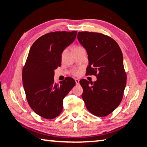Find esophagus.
<instances>
[{"mask_svg":"<svg viewBox=\"0 0 147 147\" xmlns=\"http://www.w3.org/2000/svg\"><path fill=\"white\" fill-rule=\"evenodd\" d=\"M74 80H75V82H76V85H79V83H80V80H79L78 79H75Z\"/></svg>","mask_w":147,"mask_h":147,"instance_id":"obj_1","label":"esophagus"}]
</instances>
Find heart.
Segmentation results:
<instances>
[{
    "instance_id": "obj_1",
    "label": "heart",
    "mask_w": 147,
    "mask_h": 147,
    "mask_svg": "<svg viewBox=\"0 0 147 147\" xmlns=\"http://www.w3.org/2000/svg\"><path fill=\"white\" fill-rule=\"evenodd\" d=\"M83 49L82 47H81V46H77V47H76L75 48H74V51H77V50H79V49ZM78 73V72H76V71L74 72V74H77Z\"/></svg>"
}]
</instances>
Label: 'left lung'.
Returning <instances> with one entry per match:
<instances>
[{
    "mask_svg": "<svg viewBox=\"0 0 147 147\" xmlns=\"http://www.w3.org/2000/svg\"><path fill=\"white\" fill-rule=\"evenodd\" d=\"M78 40L88 54L86 74L97 78L93 83L80 81L83 100L92 114L106 116L120 104L126 87L123 53L114 39L102 33L79 32Z\"/></svg>",
    "mask_w": 147,
    "mask_h": 147,
    "instance_id": "obj_1",
    "label": "left lung"
}]
</instances>
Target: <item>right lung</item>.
Returning <instances> with one entry per match:
<instances>
[{"label":"right lung","mask_w":147,"mask_h":147,"mask_svg":"<svg viewBox=\"0 0 147 147\" xmlns=\"http://www.w3.org/2000/svg\"><path fill=\"white\" fill-rule=\"evenodd\" d=\"M77 32H55L40 37L31 47L23 69V85L28 104L36 114L54 119L61 113L63 99L75 85L71 77L54 83V70L61 64L64 50L76 38Z\"/></svg>","instance_id":"1"}]
</instances>
